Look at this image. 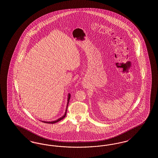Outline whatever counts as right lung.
Instances as JSON below:
<instances>
[{
	"label": "right lung",
	"mask_w": 158,
	"mask_h": 158,
	"mask_svg": "<svg viewBox=\"0 0 158 158\" xmlns=\"http://www.w3.org/2000/svg\"><path fill=\"white\" fill-rule=\"evenodd\" d=\"M70 99V95L69 94L68 95V103H67V105H66V108L64 114V115H63L62 117L59 118H58V119H56V120L52 121H41V122H44V123H51V124H53V123H56V122L61 121L62 119H63V118L66 117V112H67V110H68V105H69Z\"/></svg>",
	"instance_id": "obj_1"
}]
</instances>
